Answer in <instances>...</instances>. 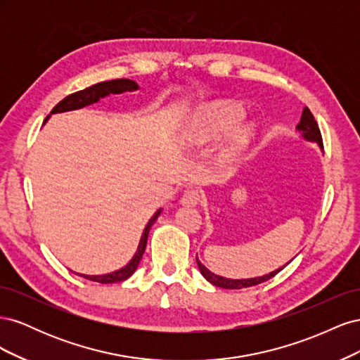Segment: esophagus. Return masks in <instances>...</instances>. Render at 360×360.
<instances>
[{
  "instance_id": "esophagus-1",
  "label": "esophagus",
  "mask_w": 360,
  "mask_h": 360,
  "mask_svg": "<svg viewBox=\"0 0 360 360\" xmlns=\"http://www.w3.org/2000/svg\"><path fill=\"white\" fill-rule=\"evenodd\" d=\"M200 198H201V195H200V192L197 189H188V191L183 192L180 202L183 205L193 207V205H197L200 202Z\"/></svg>"
}]
</instances>
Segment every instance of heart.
Returning <instances> with one entry per match:
<instances>
[{"instance_id":"heart-1","label":"heart","mask_w":360,"mask_h":360,"mask_svg":"<svg viewBox=\"0 0 360 360\" xmlns=\"http://www.w3.org/2000/svg\"><path fill=\"white\" fill-rule=\"evenodd\" d=\"M245 115L243 106L228 102H216L204 106L195 114L188 124L181 130V143L188 147L201 146L221 136L226 130L233 129ZM252 135L250 124H238L234 127L230 136V158L236 156L237 151L243 148Z\"/></svg>"}]
</instances>
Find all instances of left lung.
I'll return each instance as SVG.
<instances>
[{
    "label": "left lung",
    "instance_id": "left-lung-1",
    "mask_svg": "<svg viewBox=\"0 0 360 360\" xmlns=\"http://www.w3.org/2000/svg\"><path fill=\"white\" fill-rule=\"evenodd\" d=\"M299 132H302V136L307 139V141H312V143H317L320 146V148H323V139H321V132H320V127L317 124V122H315V118L312 115V112L308 110V108H304L303 112H302V118L300 122L296 127ZM197 263H198V267H200V271L201 275L210 282V284H213L214 287H219V288H228V290H240V288H246V287H252V285H258L261 284V282H266L269 279L274 278L275 275H278L279 271L284 269L285 266H282L279 269H276L275 271H270L269 275H264V276H258V278H250V279H228V278H224V276H219V275H214L212 274V271L207 269L204 264H201V261L197 258Z\"/></svg>",
    "mask_w": 360,
    "mask_h": 360
}]
</instances>
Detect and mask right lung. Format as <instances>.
Wrapping results in <instances>:
<instances>
[{
    "label": "right lung",
    "mask_w": 360,
    "mask_h": 360,
    "mask_svg": "<svg viewBox=\"0 0 360 360\" xmlns=\"http://www.w3.org/2000/svg\"><path fill=\"white\" fill-rule=\"evenodd\" d=\"M134 90H138V84L134 82V81H130V79H114V81L99 82V84L89 86V89H84L81 91H76L73 94H69L68 97H64V99L58 105L53 106V110L51 111V114L66 112V111H72V110H79V108H84L86 105H91V103L99 102V99H102V97H105V96L120 94V93L134 91ZM46 120H45V122H46ZM160 212H162V209H159L153 214V217H151V219L148 221L143 236H141L138 250L135 252L134 258L130 259L123 269H120L117 271H112V274H108V275H81V274H76V275H79V276L89 279V281L101 282V284H114V282H122V281H126L127 278L132 276V274L136 270L139 261H141V258H143V254H144V250H146L150 228H151V225H153L155 221L159 217Z\"/></svg>",
    "instance_id": "obj_1"
}]
</instances>
